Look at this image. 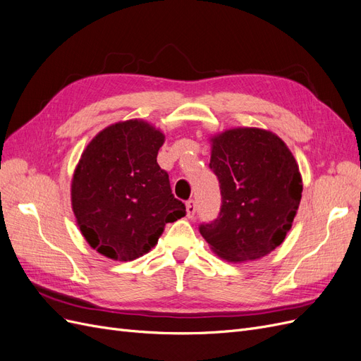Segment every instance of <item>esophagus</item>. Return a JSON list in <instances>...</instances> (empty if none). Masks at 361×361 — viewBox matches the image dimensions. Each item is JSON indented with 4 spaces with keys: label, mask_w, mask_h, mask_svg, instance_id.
Returning a JSON list of instances; mask_svg holds the SVG:
<instances>
[{
    "label": "esophagus",
    "mask_w": 361,
    "mask_h": 361,
    "mask_svg": "<svg viewBox=\"0 0 361 361\" xmlns=\"http://www.w3.org/2000/svg\"><path fill=\"white\" fill-rule=\"evenodd\" d=\"M185 206H187V216L192 218L194 214H195V202L194 200H188L187 203H185Z\"/></svg>",
    "instance_id": "esophagus-1"
}]
</instances>
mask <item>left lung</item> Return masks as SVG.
I'll list each match as a JSON object with an SVG mask.
<instances>
[{
	"instance_id": "8db88e82",
	"label": "left lung",
	"mask_w": 361,
	"mask_h": 361,
	"mask_svg": "<svg viewBox=\"0 0 361 361\" xmlns=\"http://www.w3.org/2000/svg\"><path fill=\"white\" fill-rule=\"evenodd\" d=\"M209 141L221 209L215 221L200 226V233L227 262L265 257L285 241L298 212V164L285 141L268 129L232 128Z\"/></svg>"
}]
</instances>
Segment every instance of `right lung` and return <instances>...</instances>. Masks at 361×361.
I'll return each instance as SVG.
<instances>
[{"label":"right lung","mask_w":361,"mask_h":361,"mask_svg":"<svg viewBox=\"0 0 361 361\" xmlns=\"http://www.w3.org/2000/svg\"><path fill=\"white\" fill-rule=\"evenodd\" d=\"M164 141L162 130L130 118L106 126L84 149L71 185L72 211L102 256L135 260L158 244L167 223L185 215L157 162Z\"/></svg>","instance_id":"obj_1"}]
</instances>
